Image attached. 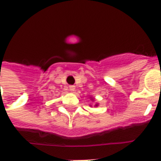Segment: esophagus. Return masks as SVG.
Returning <instances> with one entry per match:
<instances>
[{"instance_id":"1","label":"esophagus","mask_w":161,"mask_h":161,"mask_svg":"<svg viewBox=\"0 0 161 161\" xmlns=\"http://www.w3.org/2000/svg\"><path fill=\"white\" fill-rule=\"evenodd\" d=\"M75 89H76V88H75V85H70V91H75Z\"/></svg>"}]
</instances>
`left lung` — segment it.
<instances>
[{"label": "left lung", "instance_id": "left-lung-1", "mask_svg": "<svg viewBox=\"0 0 161 161\" xmlns=\"http://www.w3.org/2000/svg\"><path fill=\"white\" fill-rule=\"evenodd\" d=\"M90 98H91V101L95 102V99L93 97H90ZM98 105H99V103H96V104L94 105V107H98ZM91 107H92V105H91Z\"/></svg>", "mask_w": 161, "mask_h": 161}]
</instances>
